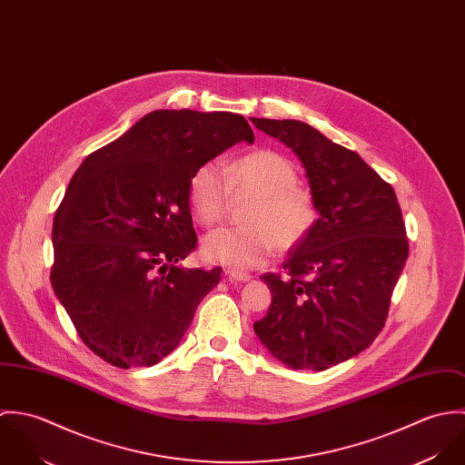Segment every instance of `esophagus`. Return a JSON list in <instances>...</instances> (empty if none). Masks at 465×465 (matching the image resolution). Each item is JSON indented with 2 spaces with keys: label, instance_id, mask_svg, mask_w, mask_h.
<instances>
[{
  "label": "esophagus",
  "instance_id": "esophagus-1",
  "mask_svg": "<svg viewBox=\"0 0 465 465\" xmlns=\"http://www.w3.org/2000/svg\"><path fill=\"white\" fill-rule=\"evenodd\" d=\"M227 277L232 281V282H247L251 281V273L249 272H243V270H234V268H229L225 270Z\"/></svg>",
  "mask_w": 465,
  "mask_h": 465
}]
</instances>
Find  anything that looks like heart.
<instances>
[{
  "instance_id": "1",
  "label": "heart",
  "mask_w": 465,
  "mask_h": 465,
  "mask_svg": "<svg viewBox=\"0 0 465 465\" xmlns=\"http://www.w3.org/2000/svg\"><path fill=\"white\" fill-rule=\"evenodd\" d=\"M292 161L272 150H258L225 163H203L190 179V203L202 225L216 223L231 193H256L245 211L243 227H220L202 243L207 262L249 270L265 265L279 249L301 243L317 223L310 192L297 186Z\"/></svg>"
}]
</instances>
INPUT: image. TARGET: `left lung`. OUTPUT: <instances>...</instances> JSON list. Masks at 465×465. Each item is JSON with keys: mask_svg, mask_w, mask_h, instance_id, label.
<instances>
[{"mask_svg": "<svg viewBox=\"0 0 465 465\" xmlns=\"http://www.w3.org/2000/svg\"><path fill=\"white\" fill-rule=\"evenodd\" d=\"M302 163L317 223L263 273L272 304L254 332L292 369L326 371L367 349L383 330L408 258L398 197L356 152L297 120L251 118Z\"/></svg>", "mask_w": 465, "mask_h": 465, "instance_id": "1", "label": "left lung"}]
</instances>
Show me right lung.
<instances>
[{
	"label": "right lung",
	"mask_w": 465,
	"mask_h": 465,
	"mask_svg": "<svg viewBox=\"0 0 465 465\" xmlns=\"http://www.w3.org/2000/svg\"><path fill=\"white\" fill-rule=\"evenodd\" d=\"M240 141L254 143L240 114L153 111L73 175L54 218L52 286L107 363H159L218 284V266L179 265L197 245L190 179Z\"/></svg>",
	"instance_id": "right-lung-1"
}]
</instances>
